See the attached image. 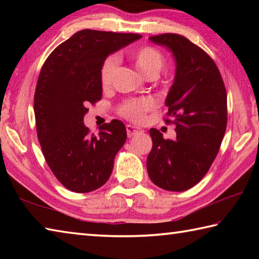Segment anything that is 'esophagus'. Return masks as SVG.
<instances>
[{"label": "esophagus", "mask_w": 259, "mask_h": 259, "mask_svg": "<svg viewBox=\"0 0 259 259\" xmlns=\"http://www.w3.org/2000/svg\"><path fill=\"white\" fill-rule=\"evenodd\" d=\"M126 134H128V137H133V136H136L138 134H143L144 130L138 128V126L131 125V124H126Z\"/></svg>", "instance_id": "34e87169"}]
</instances>
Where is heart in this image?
Instances as JSON below:
<instances>
[{
	"label": "heart",
	"mask_w": 259,
	"mask_h": 259,
	"mask_svg": "<svg viewBox=\"0 0 259 259\" xmlns=\"http://www.w3.org/2000/svg\"><path fill=\"white\" fill-rule=\"evenodd\" d=\"M128 55L129 58L134 61L136 67L138 68V71L147 78L157 76L162 71V68L164 67L165 60L163 55L153 47L144 46L135 48V49H131L129 51ZM117 59L115 57H108L104 61L99 72L100 82H102L103 87L111 85L114 75H115ZM153 108H154V103L151 99H134L125 102L120 107V114L125 119L139 123L144 120L145 114L152 111Z\"/></svg>",
	"instance_id": "heart-1"
}]
</instances>
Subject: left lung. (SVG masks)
<instances>
[{"mask_svg":"<svg viewBox=\"0 0 259 259\" xmlns=\"http://www.w3.org/2000/svg\"><path fill=\"white\" fill-rule=\"evenodd\" d=\"M150 40L172 52L176 75L165 105L166 123L176 125L175 140L151 129L147 156L151 181L166 191L183 192L196 185L217 156L227 124V96L219 69L207 52L179 34Z\"/></svg>","mask_w":259,"mask_h":259,"instance_id":"obj_1","label":"left lung"}]
</instances>
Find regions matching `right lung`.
I'll return each instance as SVG.
<instances>
[{"instance_id":"obj_1","label":"right lung","mask_w":259,"mask_h":259,"mask_svg":"<svg viewBox=\"0 0 259 259\" xmlns=\"http://www.w3.org/2000/svg\"><path fill=\"white\" fill-rule=\"evenodd\" d=\"M140 37L83 29L57 47L43 64L34 95L37 138L51 171L69 191H95L111 176L114 157L125 143V126L113 120L95 136L83 117L90 104L102 99L99 72L105 59Z\"/></svg>"}]
</instances>
